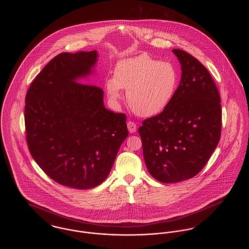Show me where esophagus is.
<instances>
[{"label":"esophagus","mask_w":249,"mask_h":249,"mask_svg":"<svg viewBox=\"0 0 249 249\" xmlns=\"http://www.w3.org/2000/svg\"><path fill=\"white\" fill-rule=\"evenodd\" d=\"M127 128H128V131L130 133H135L136 130H137V125H136L135 123L129 121L127 123Z\"/></svg>","instance_id":"esophagus-1"}]
</instances>
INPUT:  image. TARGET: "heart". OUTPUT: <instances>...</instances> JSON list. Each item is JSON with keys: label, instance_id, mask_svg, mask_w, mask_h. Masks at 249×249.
<instances>
[{"label": "heart", "instance_id": "b5f03b06", "mask_svg": "<svg viewBox=\"0 0 249 249\" xmlns=\"http://www.w3.org/2000/svg\"><path fill=\"white\" fill-rule=\"evenodd\" d=\"M178 84V71L172 64L141 54L119 61L114 77L106 81V89L114 101L122 98L121 89H126L133 111L142 117H153L168 107Z\"/></svg>", "mask_w": 249, "mask_h": 249}]
</instances>
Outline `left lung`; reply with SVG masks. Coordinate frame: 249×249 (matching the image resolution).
Returning <instances> with one entry per match:
<instances>
[{"label": "left lung", "instance_id": "1", "mask_svg": "<svg viewBox=\"0 0 249 249\" xmlns=\"http://www.w3.org/2000/svg\"><path fill=\"white\" fill-rule=\"evenodd\" d=\"M172 51L181 64L180 85L168 107L139 128L147 170L164 183L196 176L217 147L222 129L221 98L208 70L187 52Z\"/></svg>", "mask_w": 249, "mask_h": 249}]
</instances>
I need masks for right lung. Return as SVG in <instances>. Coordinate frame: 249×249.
Masks as SVG:
<instances>
[{
  "mask_svg": "<svg viewBox=\"0 0 249 249\" xmlns=\"http://www.w3.org/2000/svg\"><path fill=\"white\" fill-rule=\"evenodd\" d=\"M98 53L64 52L36 76L25 96L26 142L53 181L76 189L105 181L128 136L126 116L107 110L102 89L77 83L90 75Z\"/></svg>",
  "mask_w": 249,
  "mask_h": 249,
  "instance_id": "1",
  "label": "right lung"
}]
</instances>
